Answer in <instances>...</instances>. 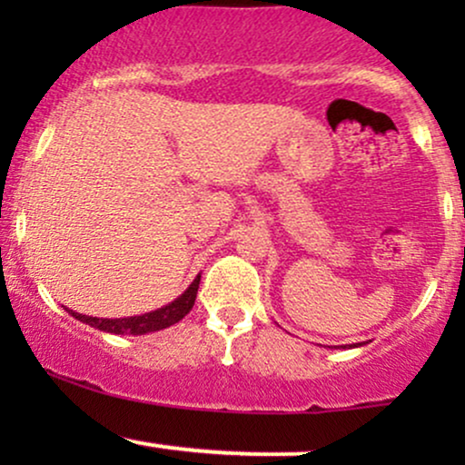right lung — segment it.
Instances as JSON below:
<instances>
[{
    "instance_id": "obj_1",
    "label": "right lung",
    "mask_w": 465,
    "mask_h": 465,
    "mask_svg": "<svg viewBox=\"0 0 465 465\" xmlns=\"http://www.w3.org/2000/svg\"><path fill=\"white\" fill-rule=\"evenodd\" d=\"M199 282L201 275L192 282L188 291L174 300L168 306L159 308L154 312L140 314V317H126V319H98V317H87V314H80L69 311L72 317H76L78 322L89 323L92 328L103 330V332H114V334H146V332H157V330L168 328V325H174L181 319L185 317L192 311L196 300V292H199Z\"/></svg>"
}]
</instances>
